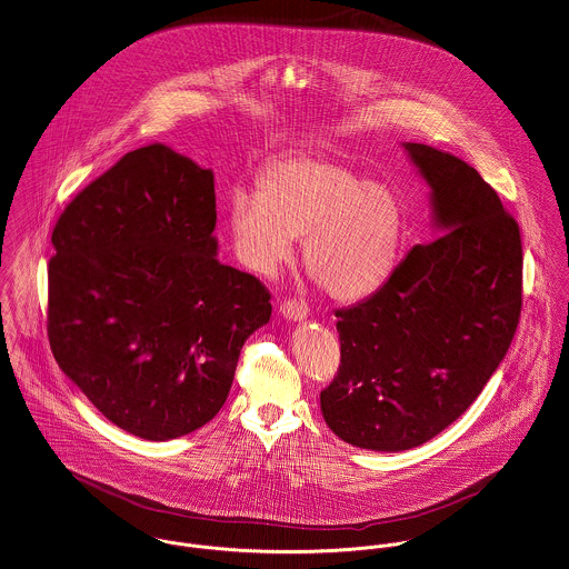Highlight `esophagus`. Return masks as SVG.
<instances>
[{"instance_id": "34e87169", "label": "esophagus", "mask_w": 569, "mask_h": 569, "mask_svg": "<svg viewBox=\"0 0 569 569\" xmlns=\"http://www.w3.org/2000/svg\"><path fill=\"white\" fill-rule=\"evenodd\" d=\"M309 311L306 301H299V299H288L281 303V313L290 320H303Z\"/></svg>"}]
</instances>
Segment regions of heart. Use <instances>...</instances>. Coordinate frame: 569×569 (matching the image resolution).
Wrapping results in <instances>:
<instances>
[{
	"mask_svg": "<svg viewBox=\"0 0 569 569\" xmlns=\"http://www.w3.org/2000/svg\"><path fill=\"white\" fill-rule=\"evenodd\" d=\"M227 219L238 260L272 274L301 236V260L331 297L375 290L392 270L402 212L392 190L329 158H281L258 179V192L233 190Z\"/></svg>",
	"mask_w": 569,
	"mask_h": 569,
	"instance_id": "1",
	"label": "heart"
}]
</instances>
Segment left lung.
I'll list each match as a JSON object with an SVG mask.
<instances>
[{"label": "left lung", "mask_w": 569, "mask_h": 569, "mask_svg": "<svg viewBox=\"0 0 569 569\" xmlns=\"http://www.w3.org/2000/svg\"><path fill=\"white\" fill-rule=\"evenodd\" d=\"M443 233L418 244L366 301L336 309L340 368L320 392L329 429L370 450L436 438L482 392L522 313V238L461 158L407 142Z\"/></svg>", "instance_id": "1"}]
</instances>
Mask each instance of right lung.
<instances>
[{"instance_id":"right-lung-1","label":"right lung","mask_w":569,"mask_h":569,"mask_svg":"<svg viewBox=\"0 0 569 569\" xmlns=\"http://www.w3.org/2000/svg\"><path fill=\"white\" fill-rule=\"evenodd\" d=\"M214 176L164 144L126 153L53 227L47 336L64 375L151 441L219 413L270 292L217 260Z\"/></svg>"}]
</instances>
